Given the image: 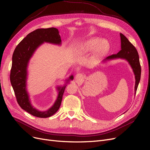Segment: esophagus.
<instances>
[{
    "label": "esophagus",
    "mask_w": 150,
    "mask_h": 150,
    "mask_svg": "<svg viewBox=\"0 0 150 150\" xmlns=\"http://www.w3.org/2000/svg\"><path fill=\"white\" fill-rule=\"evenodd\" d=\"M84 78V76L83 74H80V73L77 74L76 75V76H75L76 79L79 80V81H80V80H81V79H83Z\"/></svg>",
    "instance_id": "esophagus-1"
}]
</instances>
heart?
Masks as SVG:
<instances>
[{
  "label": "heart",
  "mask_w": 150,
  "mask_h": 150,
  "mask_svg": "<svg viewBox=\"0 0 150 150\" xmlns=\"http://www.w3.org/2000/svg\"><path fill=\"white\" fill-rule=\"evenodd\" d=\"M110 48V44L107 40L100 38H92L81 44L78 47V51L82 54H86L96 49L98 56L106 54Z\"/></svg>",
  "instance_id": "heart-1"
}]
</instances>
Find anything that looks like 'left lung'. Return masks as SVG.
<instances>
[{
    "label": "left lung",
    "mask_w": 150,
    "mask_h": 150,
    "mask_svg": "<svg viewBox=\"0 0 150 150\" xmlns=\"http://www.w3.org/2000/svg\"><path fill=\"white\" fill-rule=\"evenodd\" d=\"M121 38V50L116 54H112L111 56L107 57L103 61L106 62L116 59H121L128 62L129 64L131 67L134 74L135 78V86H134V94L138 88L141 78V66L139 63V55L137 49L131 44L128 39L125 36L120 33Z\"/></svg>",
    "instance_id": "left-lung-1"
}]
</instances>
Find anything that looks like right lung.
<instances>
[{
    "label": "right lung",
    "instance_id": "right-lung-1",
    "mask_svg": "<svg viewBox=\"0 0 150 150\" xmlns=\"http://www.w3.org/2000/svg\"><path fill=\"white\" fill-rule=\"evenodd\" d=\"M44 42L61 45V39L58 29L54 28L38 29L27 35L13 51L10 75L11 83L18 104L29 114L38 117H48L55 114L61 106L67 84L74 79L73 75H71L66 79L64 86H57V98L53 105L47 111H39L32 105L27 90L28 67L34 53Z\"/></svg>",
    "mask_w": 150,
    "mask_h": 150
}]
</instances>
